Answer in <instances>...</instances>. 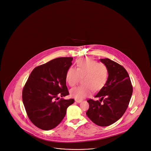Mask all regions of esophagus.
Returning a JSON list of instances; mask_svg holds the SVG:
<instances>
[{
    "instance_id": "34e87169",
    "label": "esophagus",
    "mask_w": 151,
    "mask_h": 151,
    "mask_svg": "<svg viewBox=\"0 0 151 151\" xmlns=\"http://www.w3.org/2000/svg\"><path fill=\"white\" fill-rule=\"evenodd\" d=\"M75 101H76V102H78V103H80V102H81V100H75Z\"/></svg>"
}]
</instances>
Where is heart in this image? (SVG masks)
Here are the masks:
<instances>
[{"label": "heart", "instance_id": "1", "mask_svg": "<svg viewBox=\"0 0 151 151\" xmlns=\"http://www.w3.org/2000/svg\"><path fill=\"white\" fill-rule=\"evenodd\" d=\"M76 68H69L65 74V80L71 86H75L80 78L81 86H76L70 91V94L76 100H81L89 97L93 89L100 91L108 81L109 72L107 67L91 58L78 59L76 61Z\"/></svg>", "mask_w": 151, "mask_h": 151}]
</instances>
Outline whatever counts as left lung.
<instances>
[{
    "mask_svg": "<svg viewBox=\"0 0 151 151\" xmlns=\"http://www.w3.org/2000/svg\"><path fill=\"white\" fill-rule=\"evenodd\" d=\"M108 69L109 76L105 86L94 97L100 100L87 101L89 108L88 117L96 124L105 127L119 120L128 108L132 94L129 75L121 65L108 58L100 59Z\"/></svg>",
    "mask_w": 151,
    "mask_h": 151,
    "instance_id": "left-lung-1",
    "label": "left lung"
}]
</instances>
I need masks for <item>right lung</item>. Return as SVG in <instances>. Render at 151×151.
<instances>
[{"instance_id":"right-lung-1","label":"right lung","mask_w":151,"mask_h":151,"mask_svg":"<svg viewBox=\"0 0 151 151\" xmlns=\"http://www.w3.org/2000/svg\"><path fill=\"white\" fill-rule=\"evenodd\" d=\"M73 58H58L36 67L32 71L22 90V98L29 119L43 130L57 127L63 120L73 99L59 96L69 94L65 74L72 65Z\"/></svg>"}]
</instances>
